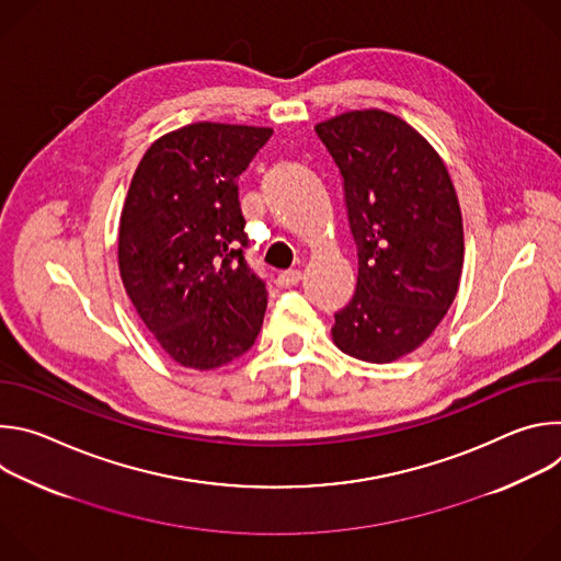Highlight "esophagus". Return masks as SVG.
I'll use <instances>...</instances> for the list:
<instances>
[{"mask_svg":"<svg viewBox=\"0 0 561 561\" xmlns=\"http://www.w3.org/2000/svg\"><path fill=\"white\" fill-rule=\"evenodd\" d=\"M299 279H301V273H299V271H284V273L277 275L275 282H277L279 288H290V286H295Z\"/></svg>","mask_w":561,"mask_h":561,"instance_id":"34e87169","label":"esophagus"}]
</instances>
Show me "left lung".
I'll use <instances>...</instances> for the list:
<instances>
[{"label":"left lung","instance_id":"left-lung-1","mask_svg":"<svg viewBox=\"0 0 561 561\" xmlns=\"http://www.w3.org/2000/svg\"><path fill=\"white\" fill-rule=\"evenodd\" d=\"M344 182L359 275L335 312V346L388 364L422 346L450 308L463 266L455 186L404 119L370 108L314 126Z\"/></svg>","mask_w":561,"mask_h":561}]
</instances>
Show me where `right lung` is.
<instances>
[{"label": "right lung", "mask_w": 561, "mask_h": 561, "mask_svg": "<svg viewBox=\"0 0 561 561\" xmlns=\"http://www.w3.org/2000/svg\"><path fill=\"white\" fill-rule=\"evenodd\" d=\"M271 128L197 122L159 137L133 175L119 219V275L178 364L219 368L257 340L268 293L244 257L237 180Z\"/></svg>", "instance_id": "obj_1"}]
</instances>
